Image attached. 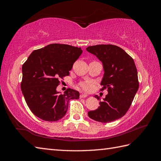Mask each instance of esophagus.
Segmentation results:
<instances>
[{
    "mask_svg": "<svg viewBox=\"0 0 161 161\" xmlns=\"http://www.w3.org/2000/svg\"><path fill=\"white\" fill-rule=\"evenodd\" d=\"M87 96H88V95H87L86 94L82 93V94H81V95H80V98H85V97H86Z\"/></svg>",
    "mask_w": 161,
    "mask_h": 161,
    "instance_id": "obj_1",
    "label": "esophagus"
}]
</instances>
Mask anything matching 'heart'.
Masks as SVG:
<instances>
[{
    "label": "heart",
    "mask_w": 161,
    "mask_h": 161,
    "mask_svg": "<svg viewBox=\"0 0 161 161\" xmlns=\"http://www.w3.org/2000/svg\"><path fill=\"white\" fill-rule=\"evenodd\" d=\"M80 86L85 91H89L92 87V82L91 81H86L82 82Z\"/></svg>",
    "instance_id": "1"
}]
</instances>
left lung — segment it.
Returning <instances> with one entry per match:
<instances>
[{"label": "left lung", "instance_id": "obj_1", "mask_svg": "<svg viewBox=\"0 0 161 161\" xmlns=\"http://www.w3.org/2000/svg\"><path fill=\"white\" fill-rule=\"evenodd\" d=\"M102 62L104 75L101 82L108 94L100 106L88 112L89 118L102 123L118 119L126 114L139 87L138 72L132 58L114 45H97L86 48ZM100 99V97L95 95Z\"/></svg>", "mask_w": 161, "mask_h": 161}]
</instances>
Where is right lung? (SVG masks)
Listing matches in <instances>:
<instances>
[{
    "instance_id": "1",
    "label": "right lung",
    "mask_w": 161,
    "mask_h": 161,
    "mask_svg": "<svg viewBox=\"0 0 161 161\" xmlns=\"http://www.w3.org/2000/svg\"><path fill=\"white\" fill-rule=\"evenodd\" d=\"M81 47L52 43L34 50L22 66L21 89L32 113L44 121H56L66 114L70 99H79V92L56 90L58 79L69 75L81 55Z\"/></svg>"
}]
</instances>
